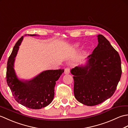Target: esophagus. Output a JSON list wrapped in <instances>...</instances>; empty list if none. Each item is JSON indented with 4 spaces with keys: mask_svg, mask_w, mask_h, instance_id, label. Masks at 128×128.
I'll use <instances>...</instances> for the list:
<instances>
[{
    "mask_svg": "<svg viewBox=\"0 0 128 128\" xmlns=\"http://www.w3.org/2000/svg\"><path fill=\"white\" fill-rule=\"evenodd\" d=\"M70 73V69L67 68L65 69L64 70V74H69Z\"/></svg>",
    "mask_w": 128,
    "mask_h": 128,
    "instance_id": "34e87169",
    "label": "esophagus"
}]
</instances>
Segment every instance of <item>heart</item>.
<instances>
[{"label": "heart", "instance_id": "obj_1", "mask_svg": "<svg viewBox=\"0 0 128 128\" xmlns=\"http://www.w3.org/2000/svg\"><path fill=\"white\" fill-rule=\"evenodd\" d=\"M80 45V44H79V43H75V44L72 45V50H76V49H77L79 47Z\"/></svg>", "mask_w": 128, "mask_h": 128}]
</instances>
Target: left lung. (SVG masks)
Segmentation results:
<instances>
[{"instance_id":"1","label":"left lung","mask_w":128,"mask_h":128,"mask_svg":"<svg viewBox=\"0 0 128 128\" xmlns=\"http://www.w3.org/2000/svg\"><path fill=\"white\" fill-rule=\"evenodd\" d=\"M97 37L98 43L85 65L70 70L74 75L75 98L88 106L99 104L112 96L122 75L118 52L103 35Z\"/></svg>"}]
</instances>
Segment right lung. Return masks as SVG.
<instances>
[{"instance_id": "1", "label": "right lung", "mask_w": 128, "mask_h": 128, "mask_svg": "<svg viewBox=\"0 0 128 128\" xmlns=\"http://www.w3.org/2000/svg\"><path fill=\"white\" fill-rule=\"evenodd\" d=\"M23 39L24 36H22L18 40L8 59L6 76L7 84L18 103L31 109H41L52 102L56 81L64 70H45L30 80L19 79L14 69V62Z\"/></svg>"}]
</instances>
